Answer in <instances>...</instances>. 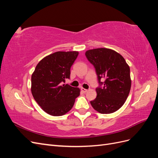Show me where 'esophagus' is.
I'll list each match as a JSON object with an SVG mask.
<instances>
[{"label":"esophagus","mask_w":158,"mask_h":158,"mask_svg":"<svg viewBox=\"0 0 158 158\" xmlns=\"http://www.w3.org/2000/svg\"><path fill=\"white\" fill-rule=\"evenodd\" d=\"M81 91H82V92L83 93H86V92H88V89L82 88H81Z\"/></svg>","instance_id":"34e87169"}]
</instances>
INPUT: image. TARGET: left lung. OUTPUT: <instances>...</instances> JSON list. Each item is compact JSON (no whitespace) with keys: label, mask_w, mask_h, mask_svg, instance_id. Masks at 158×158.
<instances>
[{"label":"left lung","mask_w":158,"mask_h":158,"mask_svg":"<svg viewBox=\"0 0 158 158\" xmlns=\"http://www.w3.org/2000/svg\"><path fill=\"white\" fill-rule=\"evenodd\" d=\"M88 60L95 69L100 85L97 97L90 103L102 114L117 111L126 102L131 88L130 67L123 56L115 51L98 48L85 52ZM105 79L104 83L101 82Z\"/></svg>","instance_id":"1"}]
</instances>
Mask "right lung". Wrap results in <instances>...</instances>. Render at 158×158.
Returning a JSON list of instances; mask_svg holds the SVG:
<instances>
[{
    "mask_svg": "<svg viewBox=\"0 0 158 158\" xmlns=\"http://www.w3.org/2000/svg\"><path fill=\"white\" fill-rule=\"evenodd\" d=\"M78 51H57L41 59L31 75L33 98L45 112L62 116L73 108L80 89L63 84L70 78V68Z\"/></svg>",
    "mask_w": 158,
    "mask_h": 158,
    "instance_id": "add662e5",
    "label": "right lung"
}]
</instances>
